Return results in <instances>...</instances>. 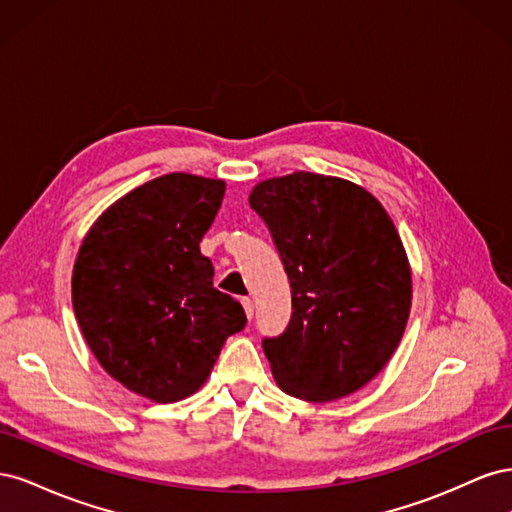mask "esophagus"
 I'll use <instances>...</instances> for the list:
<instances>
[{"label": "esophagus", "mask_w": 512, "mask_h": 512, "mask_svg": "<svg viewBox=\"0 0 512 512\" xmlns=\"http://www.w3.org/2000/svg\"><path fill=\"white\" fill-rule=\"evenodd\" d=\"M241 305H243V309H245V316L252 318V316H254V301L243 297V299H241Z\"/></svg>", "instance_id": "34e87169"}]
</instances>
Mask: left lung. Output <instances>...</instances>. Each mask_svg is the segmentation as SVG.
<instances>
[{"instance_id":"1","label":"left lung","mask_w":512,"mask_h":512,"mask_svg":"<svg viewBox=\"0 0 512 512\" xmlns=\"http://www.w3.org/2000/svg\"><path fill=\"white\" fill-rule=\"evenodd\" d=\"M292 292L288 329L262 348L280 389L335 401L391 361L412 305L406 247L380 200L348 179L299 173L254 185Z\"/></svg>"}]
</instances>
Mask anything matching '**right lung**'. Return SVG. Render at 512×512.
<instances>
[{
    "label": "right lung",
    "mask_w": 512,
    "mask_h": 512,
    "mask_svg": "<svg viewBox=\"0 0 512 512\" xmlns=\"http://www.w3.org/2000/svg\"><path fill=\"white\" fill-rule=\"evenodd\" d=\"M224 192L222 179L190 173L151 179L102 211L74 260L72 307L89 350L156 404L194 395L247 322L200 254Z\"/></svg>",
    "instance_id": "obj_1"
}]
</instances>
